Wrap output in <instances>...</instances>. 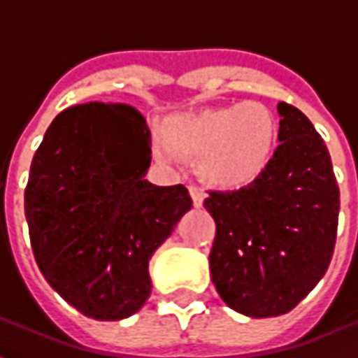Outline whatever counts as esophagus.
<instances>
[{
  "label": "esophagus",
  "instance_id": "esophagus-1",
  "mask_svg": "<svg viewBox=\"0 0 358 358\" xmlns=\"http://www.w3.org/2000/svg\"><path fill=\"white\" fill-rule=\"evenodd\" d=\"M189 195L194 199L195 207H203V201H205V192L199 189L197 186H189Z\"/></svg>",
  "mask_w": 358,
  "mask_h": 358
}]
</instances>
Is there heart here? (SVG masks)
Here are the masks:
<instances>
[{
    "instance_id": "b5f03b06",
    "label": "heart",
    "mask_w": 358,
    "mask_h": 358,
    "mask_svg": "<svg viewBox=\"0 0 358 358\" xmlns=\"http://www.w3.org/2000/svg\"><path fill=\"white\" fill-rule=\"evenodd\" d=\"M278 141L274 113L257 101L236 103L166 118L163 136L153 140V155L163 163L178 153L201 157L205 178L222 187L255 182L272 161Z\"/></svg>"
}]
</instances>
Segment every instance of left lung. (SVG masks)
Here are the masks:
<instances>
[{
    "mask_svg": "<svg viewBox=\"0 0 358 358\" xmlns=\"http://www.w3.org/2000/svg\"><path fill=\"white\" fill-rule=\"evenodd\" d=\"M282 141L266 171L234 192L210 189L217 222L210 278L241 315L289 313L326 274L338 238L339 187L326 143L289 103L278 105Z\"/></svg>",
    "mask_w": 358,
    "mask_h": 358,
    "instance_id": "1",
    "label": "left lung"
}]
</instances>
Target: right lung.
<instances>
[{
	"instance_id": "add662e5",
	"label": "right lung",
	"mask_w": 358,
	"mask_h": 358,
	"mask_svg": "<svg viewBox=\"0 0 358 358\" xmlns=\"http://www.w3.org/2000/svg\"><path fill=\"white\" fill-rule=\"evenodd\" d=\"M145 118L126 103L59 113L36 149L24 215L38 268L84 316L120 320L151 293L149 259L192 209L182 184L143 180Z\"/></svg>"
}]
</instances>
